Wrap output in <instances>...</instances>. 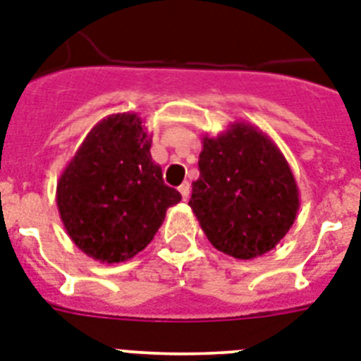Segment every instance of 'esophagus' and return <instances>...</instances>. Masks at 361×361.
Here are the masks:
<instances>
[{
  "label": "esophagus",
  "instance_id": "esophagus-1",
  "mask_svg": "<svg viewBox=\"0 0 361 361\" xmlns=\"http://www.w3.org/2000/svg\"><path fill=\"white\" fill-rule=\"evenodd\" d=\"M178 190H180L181 198H183V200H187V198H189V195H190L189 181H183V183H181V185L178 187Z\"/></svg>",
  "mask_w": 361,
  "mask_h": 361
}]
</instances>
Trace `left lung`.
<instances>
[{"label": "left lung", "mask_w": 361, "mask_h": 361, "mask_svg": "<svg viewBox=\"0 0 361 361\" xmlns=\"http://www.w3.org/2000/svg\"><path fill=\"white\" fill-rule=\"evenodd\" d=\"M189 206L216 250L263 256L282 241L300 206L291 166L274 140L245 122L204 137Z\"/></svg>", "instance_id": "8db88e82"}]
</instances>
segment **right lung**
<instances>
[{"instance_id": "add662e5", "label": "right lung", "mask_w": 361, "mask_h": 361, "mask_svg": "<svg viewBox=\"0 0 361 361\" xmlns=\"http://www.w3.org/2000/svg\"><path fill=\"white\" fill-rule=\"evenodd\" d=\"M135 113L109 114L89 131L57 181V207L75 247L102 263L145 250L181 195L152 161Z\"/></svg>"}]
</instances>
